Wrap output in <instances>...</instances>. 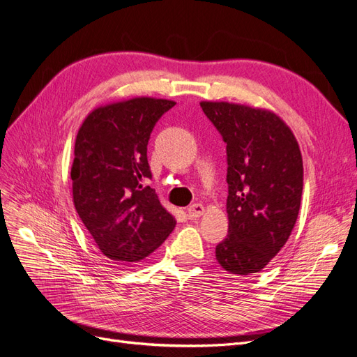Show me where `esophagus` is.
<instances>
[{"mask_svg":"<svg viewBox=\"0 0 357 357\" xmlns=\"http://www.w3.org/2000/svg\"><path fill=\"white\" fill-rule=\"evenodd\" d=\"M187 212H188L190 218H192V219L200 218V216L204 213V206H203V204H199V203L191 204V206L188 207Z\"/></svg>","mask_w":357,"mask_h":357,"instance_id":"34e87169","label":"esophagus"}]
</instances>
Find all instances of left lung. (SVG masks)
I'll return each mask as SVG.
<instances>
[{
	"instance_id": "left-lung-1",
	"label": "left lung",
	"mask_w": 357,
	"mask_h": 357,
	"mask_svg": "<svg viewBox=\"0 0 357 357\" xmlns=\"http://www.w3.org/2000/svg\"><path fill=\"white\" fill-rule=\"evenodd\" d=\"M227 142L228 236L216 260L232 275L260 272L296 225L303 192L298 142L282 119L263 109L202 101Z\"/></svg>"
}]
</instances>
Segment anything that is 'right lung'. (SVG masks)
<instances>
[{"label": "right lung", "instance_id": "obj_1", "mask_svg": "<svg viewBox=\"0 0 357 357\" xmlns=\"http://www.w3.org/2000/svg\"><path fill=\"white\" fill-rule=\"evenodd\" d=\"M176 102L137 97L92 110L79 128L72 165L75 208L116 265L151 255L176 220L158 202L147 160L150 134Z\"/></svg>", "mask_w": 357, "mask_h": 357}]
</instances>
